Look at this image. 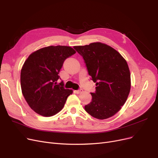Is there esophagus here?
Instances as JSON below:
<instances>
[{
    "label": "esophagus",
    "mask_w": 158,
    "mask_h": 158,
    "mask_svg": "<svg viewBox=\"0 0 158 158\" xmlns=\"http://www.w3.org/2000/svg\"><path fill=\"white\" fill-rule=\"evenodd\" d=\"M82 89H78V90H76V93H77V94H80L81 92H82Z\"/></svg>",
    "instance_id": "34e87169"
}]
</instances>
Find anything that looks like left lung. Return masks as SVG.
I'll use <instances>...</instances> for the list:
<instances>
[{
  "label": "left lung",
  "mask_w": 158,
  "mask_h": 158,
  "mask_svg": "<svg viewBox=\"0 0 158 158\" xmlns=\"http://www.w3.org/2000/svg\"><path fill=\"white\" fill-rule=\"evenodd\" d=\"M83 57L88 74L95 83L92 102L85 111L98 119L115 114L126 102L131 90V73L126 60L115 49L100 42L74 46Z\"/></svg>",
  "instance_id": "8db88e82"
}]
</instances>
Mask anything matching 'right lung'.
Instances as JSON below:
<instances>
[{
  "mask_svg": "<svg viewBox=\"0 0 158 158\" xmlns=\"http://www.w3.org/2000/svg\"><path fill=\"white\" fill-rule=\"evenodd\" d=\"M76 53L69 46H49L28 56L20 74L22 92L29 106L44 117H51L63 108L73 91L57 84L64 61Z\"/></svg>",
  "mask_w": 158,
  "mask_h": 158,
  "instance_id": "right-lung-1",
  "label": "right lung"
}]
</instances>
